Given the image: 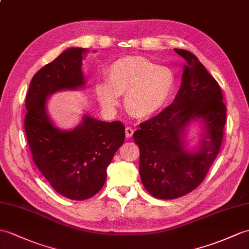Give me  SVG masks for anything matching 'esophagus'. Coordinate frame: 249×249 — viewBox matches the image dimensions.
<instances>
[{
	"mask_svg": "<svg viewBox=\"0 0 249 249\" xmlns=\"http://www.w3.org/2000/svg\"><path fill=\"white\" fill-rule=\"evenodd\" d=\"M125 135L127 138H131L132 135H134V129L130 128V127H127L125 129Z\"/></svg>",
	"mask_w": 249,
	"mask_h": 249,
	"instance_id": "obj_1",
	"label": "esophagus"
}]
</instances>
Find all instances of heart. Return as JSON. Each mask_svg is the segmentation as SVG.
I'll use <instances>...</instances> for the list:
<instances>
[{
	"label": "heart",
	"instance_id": "1",
	"mask_svg": "<svg viewBox=\"0 0 249 249\" xmlns=\"http://www.w3.org/2000/svg\"><path fill=\"white\" fill-rule=\"evenodd\" d=\"M106 79L96 85V95L102 105L113 107L118 95H125L126 110L139 119L160 111L175 89V76L169 68L141 56L115 60L107 68Z\"/></svg>",
	"mask_w": 249,
	"mask_h": 249
}]
</instances>
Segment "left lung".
<instances>
[{
    "label": "left lung",
    "instance_id": "obj_1",
    "mask_svg": "<svg viewBox=\"0 0 249 249\" xmlns=\"http://www.w3.org/2000/svg\"><path fill=\"white\" fill-rule=\"evenodd\" d=\"M175 52L187 63L174 102L142 122L134 134L140 149L142 183L149 194L160 199L181 197L204 181L221 151L227 115L214 77L191 52ZM195 118L203 120L206 136L199 151L189 153L184 149L182 136L187 123Z\"/></svg>",
    "mask_w": 249,
    "mask_h": 249
}]
</instances>
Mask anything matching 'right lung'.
Wrapping results in <instances>:
<instances>
[{
  "label": "right lung",
  "mask_w": 249,
  "mask_h": 249,
  "mask_svg": "<svg viewBox=\"0 0 249 249\" xmlns=\"http://www.w3.org/2000/svg\"><path fill=\"white\" fill-rule=\"evenodd\" d=\"M86 49L71 48L34 75L28 88L24 129L33 160L57 193L85 200L100 191L107 166L125 140L120 121L108 123L85 115L83 123L63 131L51 123L45 111L48 96L85 84L82 72Z\"/></svg>",
  "instance_id": "1"
}]
</instances>
